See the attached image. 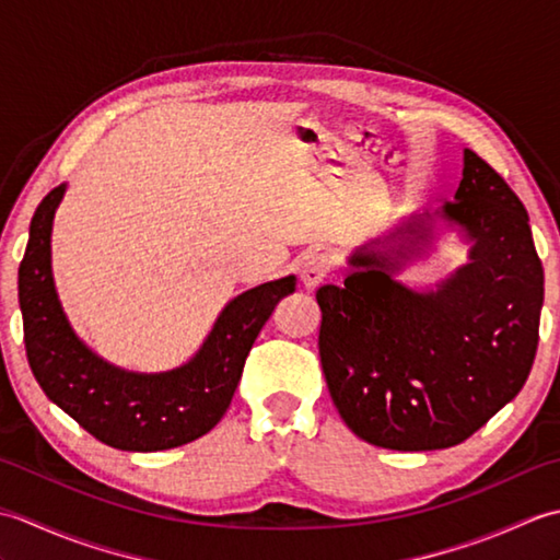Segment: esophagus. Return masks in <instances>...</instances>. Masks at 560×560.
I'll return each mask as SVG.
<instances>
[{
	"mask_svg": "<svg viewBox=\"0 0 560 560\" xmlns=\"http://www.w3.org/2000/svg\"><path fill=\"white\" fill-rule=\"evenodd\" d=\"M331 271V257L327 253H311L303 259L301 267V281L307 291L317 289L319 283L327 279V273Z\"/></svg>",
	"mask_w": 560,
	"mask_h": 560,
	"instance_id": "esophagus-1",
	"label": "esophagus"
}]
</instances>
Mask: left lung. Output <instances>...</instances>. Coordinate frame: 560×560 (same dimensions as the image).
Masks as SVG:
<instances>
[{
	"label": "left lung",
	"instance_id": "8db88e82",
	"mask_svg": "<svg viewBox=\"0 0 560 560\" xmlns=\"http://www.w3.org/2000/svg\"><path fill=\"white\" fill-rule=\"evenodd\" d=\"M435 217L471 243L467 265L435 289L395 279L433 241L435 219L413 217L355 249L343 287L317 291L331 401L377 447L459 445L517 397L537 353L544 269L520 197L464 149L455 199Z\"/></svg>",
	"mask_w": 560,
	"mask_h": 560
}]
</instances>
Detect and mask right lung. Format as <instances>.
Segmentation results:
<instances>
[{
	"instance_id": "right-lung-1",
	"label": "right lung",
	"mask_w": 560,
	"mask_h": 560,
	"mask_svg": "<svg viewBox=\"0 0 560 560\" xmlns=\"http://www.w3.org/2000/svg\"><path fill=\"white\" fill-rule=\"evenodd\" d=\"M65 189L55 187L35 209L19 267L23 341L35 380L47 399L105 445L156 452L192 443L229 409L259 329L283 295L295 291V277L235 295L185 365L165 373L122 371L74 335L57 299L50 237Z\"/></svg>"
}]
</instances>
